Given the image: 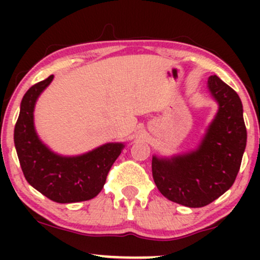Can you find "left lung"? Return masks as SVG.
<instances>
[{"mask_svg": "<svg viewBox=\"0 0 260 260\" xmlns=\"http://www.w3.org/2000/svg\"><path fill=\"white\" fill-rule=\"evenodd\" d=\"M217 111L196 148L157 156L151 171L157 189L169 201L188 208L210 204L231 188L247 144L242 101L217 76L208 79Z\"/></svg>", "mask_w": 260, "mask_h": 260, "instance_id": "1", "label": "left lung"}]
</instances>
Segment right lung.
I'll use <instances>...</instances> for the list:
<instances>
[{"mask_svg":"<svg viewBox=\"0 0 260 260\" xmlns=\"http://www.w3.org/2000/svg\"><path fill=\"white\" fill-rule=\"evenodd\" d=\"M53 76L32 85L20 103L14 127L20 168L31 187L56 203L84 202L96 197L106 182L112 164L126 147L124 143H105L79 155H62L41 140L34 123V110Z\"/></svg>","mask_w":260,"mask_h":260,"instance_id":"add662e5","label":"right lung"}]
</instances>
